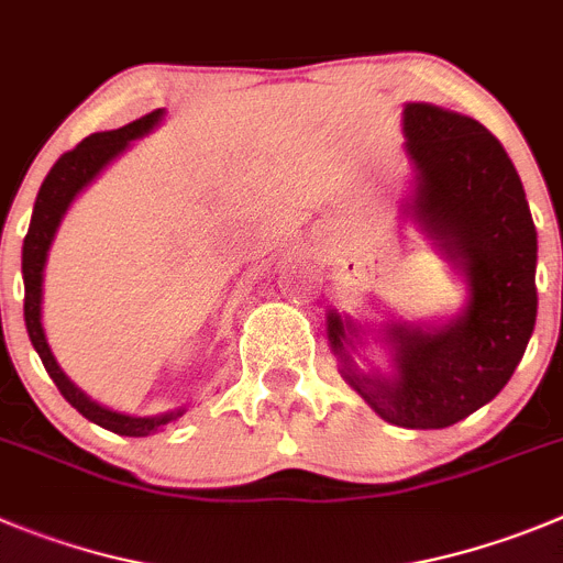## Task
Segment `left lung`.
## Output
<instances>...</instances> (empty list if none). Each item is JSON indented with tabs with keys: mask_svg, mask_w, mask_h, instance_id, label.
I'll return each instance as SVG.
<instances>
[{
	"mask_svg": "<svg viewBox=\"0 0 563 563\" xmlns=\"http://www.w3.org/2000/svg\"><path fill=\"white\" fill-rule=\"evenodd\" d=\"M412 187L401 209L466 282L446 321L379 323L390 371L360 368L363 323L327 312L340 376L371 410L405 430H443L508 385L536 327V225L503 144L477 120L407 102L401 113Z\"/></svg>",
	"mask_w": 563,
	"mask_h": 563,
	"instance_id": "1",
	"label": "left lung"
}]
</instances>
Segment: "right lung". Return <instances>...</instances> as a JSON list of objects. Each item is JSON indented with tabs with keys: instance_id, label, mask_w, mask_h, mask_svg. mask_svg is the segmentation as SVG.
<instances>
[{
	"instance_id": "1",
	"label": "right lung",
	"mask_w": 563,
	"mask_h": 563,
	"mask_svg": "<svg viewBox=\"0 0 563 563\" xmlns=\"http://www.w3.org/2000/svg\"><path fill=\"white\" fill-rule=\"evenodd\" d=\"M164 120V108L147 113L142 120L131 122V125H122L117 131H100L91 133V136L82 139L75 151L64 153V156L55 162V167L49 169V175L44 178L38 189V198L33 206V218H30L27 236H24L22 247V278H24V323H27V334L33 349L38 352L41 363H44L46 374L53 376V383L58 385V390L64 394V399L75 407L77 412H82L86 419L100 424L102 430H111L117 435L128 438H144L151 432H158L164 424L175 421L178 416L187 412V407H178V410L158 412V416H128V412L111 410V407L100 405V401L89 399L82 394L69 376L60 371L58 360H55L53 349L46 343L44 323H41V301H44V267L46 256H49V247H53L55 234L60 229V220L69 211V206L75 203L77 195L89 187L91 180L108 167L117 156L131 147L133 139H142Z\"/></svg>"
}]
</instances>
